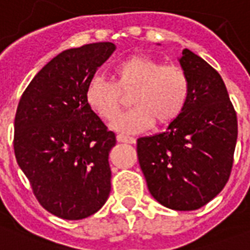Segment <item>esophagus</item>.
<instances>
[{"label": "esophagus", "mask_w": 250, "mask_h": 250, "mask_svg": "<svg viewBox=\"0 0 250 250\" xmlns=\"http://www.w3.org/2000/svg\"><path fill=\"white\" fill-rule=\"evenodd\" d=\"M118 143H126V144H136V138L129 137V136H124V134H118L117 136Z\"/></svg>", "instance_id": "34e87169"}]
</instances>
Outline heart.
Instances as JSON below:
<instances>
[{"label":"heart","mask_w":250,"mask_h":250,"mask_svg":"<svg viewBox=\"0 0 250 250\" xmlns=\"http://www.w3.org/2000/svg\"><path fill=\"white\" fill-rule=\"evenodd\" d=\"M132 92L134 106L121 114L112 126L124 133L144 130L156 123L165 126L185 110L190 96V80L178 65L137 54L113 67V81L96 76L87 83L85 101L94 114L110 121L124 104V94Z\"/></svg>","instance_id":"obj_1"}]
</instances>
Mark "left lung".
Returning <instances> with one entry per match:
<instances>
[{"label": "left lung", "instance_id": "8db88e82", "mask_svg": "<svg viewBox=\"0 0 250 250\" xmlns=\"http://www.w3.org/2000/svg\"><path fill=\"white\" fill-rule=\"evenodd\" d=\"M180 63L190 80L187 107L165 132L138 138L137 156L147 189L161 205L196 210L229 180L237 116L216 69L189 49Z\"/></svg>", "mask_w": 250, "mask_h": 250}]
</instances>
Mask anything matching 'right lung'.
Wrapping results in <instances>:
<instances>
[{
	"mask_svg": "<svg viewBox=\"0 0 250 250\" xmlns=\"http://www.w3.org/2000/svg\"><path fill=\"white\" fill-rule=\"evenodd\" d=\"M114 43L67 49L36 74L14 118V154L38 202L63 220L100 210L110 193L109 152L116 145L85 101L94 73Z\"/></svg>",
	"mask_w": 250,
	"mask_h": 250,
	"instance_id": "right-lung-1",
	"label": "right lung"
}]
</instances>
